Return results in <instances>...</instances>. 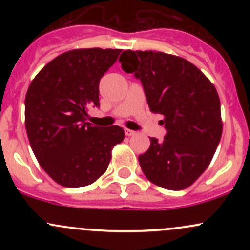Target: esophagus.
<instances>
[{"label": "esophagus", "instance_id": "obj_1", "mask_svg": "<svg viewBox=\"0 0 250 250\" xmlns=\"http://www.w3.org/2000/svg\"><path fill=\"white\" fill-rule=\"evenodd\" d=\"M125 135H127V137H132V135H134V134H135L134 130L128 129V128H125Z\"/></svg>", "mask_w": 250, "mask_h": 250}]
</instances>
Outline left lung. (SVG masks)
<instances>
[{
  "instance_id": "left-lung-1",
  "label": "left lung",
  "mask_w": 250,
  "mask_h": 250,
  "mask_svg": "<svg viewBox=\"0 0 250 250\" xmlns=\"http://www.w3.org/2000/svg\"><path fill=\"white\" fill-rule=\"evenodd\" d=\"M122 69L143 83L151 112L163 116L165 140L151 138L139 156L146 178L167 190L192 185L210 163L223 133L213 83L186 59L152 50H125Z\"/></svg>"
}]
</instances>
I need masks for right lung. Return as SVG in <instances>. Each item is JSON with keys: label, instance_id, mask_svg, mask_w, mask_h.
<instances>
[{"label": "right lung", "instance_id": "add662e5", "mask_svg": "<svg viewBox=\"0 0 250 250\" xmlns=\"http://www.w3.org/2000/svg\"><path fill=\"white\" fill-rule=\"evenodd\" d=\"M122 49L87 48L58 55L30 83L25 127L40 166L65 188H82L106 172L113 146L122 143L118 125L87 122L100 106L99 82Z\"/></svg>", "mask_w": 250, "mask_h": 250}]
</instances>
